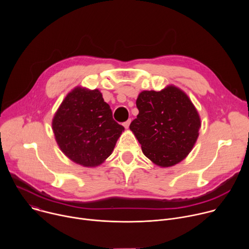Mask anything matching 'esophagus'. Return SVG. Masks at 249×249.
<instances>
[{"label": "esophagus", "mask_w": 249, "mask_h": 249, "mask_svg": "<svg viewBox=\"0 0 249 249\" xmlns=\"http://www.w3.org/2000/svg\"><path fill=\"white\" fill-rule=\"evenodd\" d=\"M130 123H131V119H129V120H127L126 122H124V123H123V126H124L126 129H128L129 126H130Z\"/></svg>", "instance_id": "34e87169"}]
</instances>
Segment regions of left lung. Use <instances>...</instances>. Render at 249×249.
I'll return each instance as SVG.
<instances>
[{
    "mask_svg": "<svg viewBox=\"0 0 249 249\" xmlns=\"http://www.w3.org/2000/svg\"><path fill=\"white\" fill-rule=\"evenodd\" d=\"M139 114L130 130L144 155L161 167L183 160L193 149L201 120L187 94L174 86L144 90L136 101Z\"/></svg>",
    "mask_w": 249,
    "mask_h": 249,
    "instance_id": "left-lung-1",
    "label": "left lung"
}]
</instances>
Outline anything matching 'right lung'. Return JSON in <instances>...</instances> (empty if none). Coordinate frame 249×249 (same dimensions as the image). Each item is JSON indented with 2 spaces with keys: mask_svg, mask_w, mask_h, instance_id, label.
I'll use <instances>...</instances> for the list:
<instances>
[{
  "mask_svg": "<svg viewBox=\"0 0 249 249\" xmlns=\"http://www.w3.org/2000/svg\"><path fill=\"white\" fill-rule=\"evenodd\" d=\"M59 148L86 167L101 164L113 152L124 127L114 121L98 89L77 87L62 101L52 120Z\"/></svg>",
  "mask_w": 249,
  "mask_h": 249,
  "instance_id": "obj_1",
  "label": "right lung"
}]
</instances>
